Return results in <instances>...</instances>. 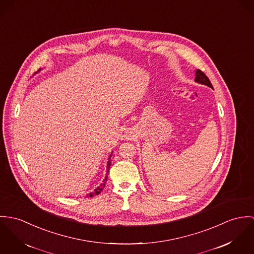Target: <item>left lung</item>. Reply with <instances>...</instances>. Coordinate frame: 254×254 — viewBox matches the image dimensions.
<instances>
[{
  "instance_id": "left-lung-1",
  "label": "left lung",
  "mask_w": 254,
  "mask_h": 254,
  "mask_svg": "<svg viewBox=\"0 0 254 254\" xmlns=\"http://www.w3.org/2000/svg\"><path fill=\"white\" fill-rule=\"evenodd\" d=\"M195 82H197L198 84H201V85H207V86L213 88L211 83H210V81H209V79H208V78L205 76V74H204L203 72H201L200 70H197V71H196Z\"/></svg>"
}]
</instances>
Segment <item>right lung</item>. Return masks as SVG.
Masks as SVG:
<instances>
[{
    "label": "right lung",
    "mask_w": 254,
    "mask_h": 254,
    "mask_svg": "<svg viewBox=\"0 0 254 254\" xmlns=\"http://www.w3.org/2000/svg\"><path fill=\"white\" fill-rule=\"evenodd\" d=\"M40 70H41V69H39V71H40ZM39 71H38V72H39ZM38 72H36V73H38ZM112 153H113V152H112ZM112 153L110 154V156H109V158H108V162H107V173H106V176H105L103 182H102L94 191H92V192H90L89 194H87L86 197H93V196H95V195L100 194V192H101V191L103 190V188L105 187V184H106V181H107V178H108V172H109L110 166H111V157H112Z\"/></svg>",
    "instance_id": "add662e5"
}]
</instances>
